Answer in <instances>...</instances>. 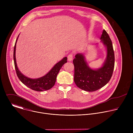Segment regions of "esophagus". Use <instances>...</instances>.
Wrapping results in <instances>:
<instances>
[{
  "label": "esophagus",
  "instance_id": "34e87169",
  "mask_svg": "<svg viewBox=\"0 0 133 133\" xmlns=\"http://www.w3.org/2000/svg\"><path fill=\"white\" fill-rule=\"evenodd\" d=\"M67 58H68V61L70 62L72 60L73 58V55L72 54H70L68 56H67Z\"/></svg>",
  "mask_w": 133,
  "mask_h": 133
}]
</instances>
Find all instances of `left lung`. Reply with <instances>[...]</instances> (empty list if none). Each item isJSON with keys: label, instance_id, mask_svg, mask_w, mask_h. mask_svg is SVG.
<instances>
[{"label": "left lung", "instance_id": "8db88e82", "mask_svg": "<svg viewBox=\"0 0 133 133\" xmlns=\"http://www.w3.org/2000/svg\"><path fill=\"white\" fill-rule=\"evenodd\" d=\"M101 42L106 48V57L102 66L94 69L89 67L83 54L75 55L74 65V82L79 88L87 91H94L106 85L110 81L114 68L115 56L110 37L103 30Z\"/></svg>", "mask_w": 133, "mask_h": 133}]
</instances>
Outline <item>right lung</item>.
I'll list each match as a JSON object with an SVG mask.
<instances>
[{
	"label": "right lung",
	"instance_id": "obj_1",
	"mask_svg": "<svg viewBox=\"0 0 133 133\" xmlns=\"http://www.w3.org/2000/svg\"><path fill=\"white\" fill-rule=\"evenodd\" d=\"M19 35L16 39L14 50V64L18 77L25 85L34 90H36L37 91H43L50 89L54 86L56 81L57 76L61 68L64 64L67 62V58L65 57L63 58L58 63L56 64L55 66L51 69V70L45 75H44V76L35 79H31L28 78L24 75H23L21 72V71L19 70L16 63V43Z\"/></svg>",
	"mask_w": 133,
	"mask_h": 133
}]
</instances>
